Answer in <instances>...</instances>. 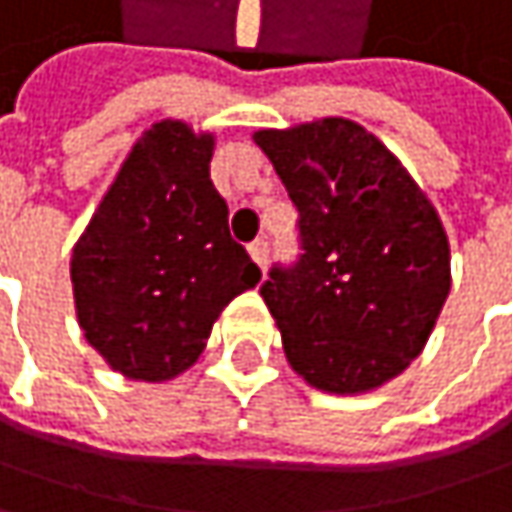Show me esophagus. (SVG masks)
<instances>
[{
  "instance_id": "obj_1",
  "label": "esophagus",
  "mask_w": 512,
  "mask_h": 512,
  "mask_svg": "<svg viewBox=\"0 0 512 512\" xmlns=\"http://www.w3.org/2000/svg\"><path fill=\"white\" fill-rule=\"evenodd\" d=\"M249 255H252V260L263 269V266H266V257H269V246H266L263 240H255V243L249 246Z\"/></svg>"
}]
</instances>
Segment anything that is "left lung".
Masks as SVG:
<instances>
[{
	"label": "left lung",
	"instance_id": "left-lung-1",
	"mask_svg": "<svg viewBox=\"0 0 512 512\" xmlns=\"http://www.w3.org/2000/svg\"><path fill=\"white\" fill-rule=\"evenodd\" d=\"M252 138L301 214L304 255L260 286L289 368L324 394L382 388L423 353L452 286L432 199L350 118Z\"/></svg>",
	"mask_w": 512,
	"mask_h": 512
}]
</instances>
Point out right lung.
<instances>
[{
	"label": "right lung",
	"instance_id": "add662e5",
	"mask_svg": "<svg viewBox=\"0 0 512 512\" xmlns=\"http://www.w3.org/2000/svg\"><path fill=\"white\" fill-rule=\"evenodd\" d=\"M214 144V133L179 118L150 124L72 249L77 324L127 379L185 374L231 298L260 281L228 234V205L211 182Z\"/></svg>",
	"mask_w": 512,
	"mask_h": 512
}]
</instances>
